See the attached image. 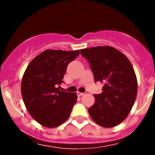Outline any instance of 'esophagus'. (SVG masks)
<instances>
[{
    "label": "esophagus",
    "instance_id": "34e87169",
    "mask_svg": "<svg viewBox=\"0 0 155 155\" xmlns=\"http://www.w3.org/2000/svg\"><path fill=\"white\" fill-rule=\"evenodd\" d=\"M76 94H77V95H78V96H79V97H80V96H82V95H83L84 94H85V93H82V92L77 91V92H76Z\"/></svg>",
    "mask_w": 155,
    "mask_h": 155
}]
</instances>
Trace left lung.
I'll return each mask as SVG.
<instances>
[{
    "label": "left lung",
    "instance_id": "left-lung-1",
    "mask_svg": "<svg viewBox=\"0 0 155 155\" xmlns=\"http://www.w3.org/2000/svg\"><path fill=\"white\" fill-rule=\"evenodd\" d=\"M90 64L94 82L104 84L88 109L92 119L104 127H112L127 118L136 101L137 81L132 64L123 53L111 46L80 50Z\"/></svg>",
    "mask_w": 155,
    "mask_h": 155
}]
</instances>
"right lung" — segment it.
Listing matches in <instances>:
<instances>
[{
  "label": "right lung",
  "mask_w": 155,
  "mask_h": 155,
  "mask_svg": "<svg viewBox=\"0 0 155 155\" xmlns=\"http://www.w3.org/2000/svg\"><path fill=\"white\" fill-rule=\"evenodd\" d=\"M79 50L47 49L34 58L21 81V96L34 119L46 127H55L68 120L76 104V93L62 91L61 84L68 65Z\"/></svg>",
  "instance_id": "right-lung-1"
}]
</instances>
